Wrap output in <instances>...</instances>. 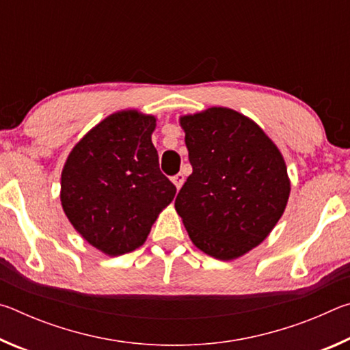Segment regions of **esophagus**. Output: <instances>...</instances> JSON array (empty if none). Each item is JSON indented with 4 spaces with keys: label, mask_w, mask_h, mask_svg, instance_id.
Masks as SVG:
<instances>
[{
    "label": "esophagus",
    "mask_w": 350,
    "mask_h": 350,
    "mask_svg": "<svg viewBox=\"0 0 350 350\" xmlns=\"http://www.w3.org/2000/svg\"><path fill=\"white\" fill-rule=\"evenodd\" d=\"M171 180H173V183H174L177 189H180V187L183 185V182H185V177H183L182 173H179V174L173 176V179H171Z\"/></svg>",
    "instance_id": "obj_1"
}]
</instances>
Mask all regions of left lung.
<instances>
[{
	"label": "left lung",
	"mask_w": 350,
	"mask_h": 350,
	"mask_svg": "<svg viewBox=\"0 0 350 350\" xmlns=\"http://www.w3.org/2000/svg\"><path fill=\"white\" fill-rule=\"evenodd\" d=\"M193 173L176 198L189 239L210 256L236 259L259 245L286 210L282 154L250 118L228 108L180 117Z\"/></svg>",
	"instance_id": "8db88e82"
}]
</instances>
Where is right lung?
<instances>
[{"label": "right lung", "instance_id": "right-lung-1", "mask_svg": "<svg viewBox=\"0 0 350 350\" xmlns=\"http://www.w3.org/2000/svg\"><path fill=\"white\" fill-rule=\"evenodd\" d=\"M154 128L156 117L116 112L94 126L64 163L63 210L77 232L109 256L144 244L174 199L176 187L159 168Z\"/></svg>", "mask_w": 350, "mask_h": 350}]
</instances>
